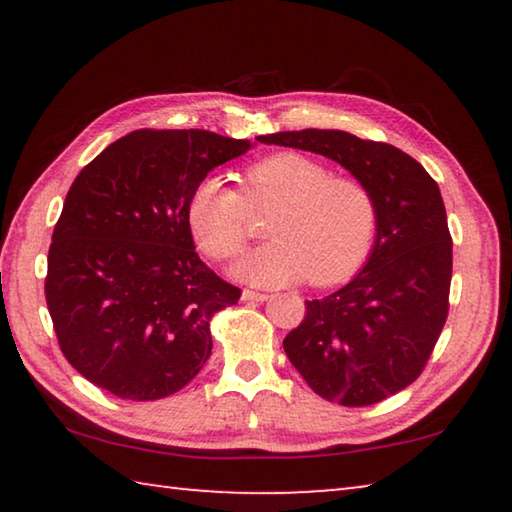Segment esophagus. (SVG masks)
<instances>
[{"label": "esophagus", "instance_id": "1", "mask_svg": "<svg viewBox=\"0 0 512 512\" xmlns=\"http://www.w3.org/2000/svg\"><path fill=\"white\" fill-rule=\"evenodd\" d=\"M241 300H248V302H264L268 300V293H259L253 289H244L241 291Z\"/></svg>", "mask_w": 512, "mask_h": 512}]
</instances>
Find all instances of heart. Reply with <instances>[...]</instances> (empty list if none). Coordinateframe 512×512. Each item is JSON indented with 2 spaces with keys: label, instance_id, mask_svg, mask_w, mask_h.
Here are the masks:
<instances>
[{
  "label": "heart",
  "instance_id": "obj_1",
  "mask_svg": "<svg viewBox=\"0 0 512 512\" xmlns=\"http://www.w3.org/2000/svg\"><path fill=\"white\" fill-rule=\"evenodd\" d=\"M282 205L268 225L273 241L235 264L237 277L282 287L309 277L334 284L366 262L377 235V203L354 178L332 176L302 153H277L244 173V194L207 176L187 201V223L198 248L230 259L250 237V207Z\"/></svg>",
  "mask_w": 512,
  "mask_h": 512
}]
</instances>
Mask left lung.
I'll return each mask as SVG.
<instances>
[{"mask_svg":"<svg viewBox=\"0 0 512 512\" xmlns=\"http://www.w3.org/2000/svg\"><path fill=\"white\" fill-rule=\"evenodd\" d=\"M339 162L370 189L377 235L366 266L320 300H307L284 352L327 402L370 406L420 377L449 309L452 237L440 189L418 160L345 131L259 135Z\"/></svg>","mask_w":512,"mask_h":512,"instance_id":"1","label":"left lung"}]
</instances>
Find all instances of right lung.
I'll return each instance as SVG.
<instances>
[{"label":"right lung","mask_w":512,"mask_h":512,"mask_svg":"<svg viewBox=\"0 0 512 512\" xmlns=\"http://www.w3.org/2000/svg\"><path fill=\"white\" fill-rule=\"evenodd\" d=\"M253 144L210 131H133L69 187L45 296L65 359L121 400L187 386L212 352L210 318L241 291L196 253L187 201Z\"/></svg>","instance_id":"add662e5"}]
</instances>
